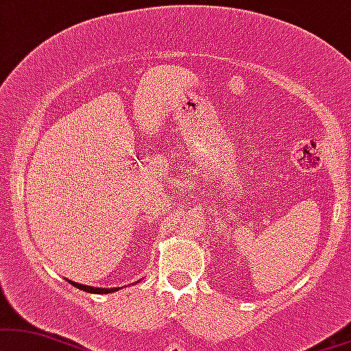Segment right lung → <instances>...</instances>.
<instances>
[{"label": "right lung", "instance_id": "right-lung-1", "mask_svg": "<svg viewBox=\"0 0 351 351\" xmlns=\"http://www.w3.org/2000/svg\"><path fill=\"white\" fill-rule=\"evenodd\" d=\"M71 285H74L76 288H79V290L82 291H87V293H97V295H106V293H112V291H118L121 290V287L119 288H97V287H88V285H82V283H77V282H73L69 280V278H66ZM128 287V285H126Z\"/></svg>", "mask_w": 351, "mask_h": 351}]
</instances>
